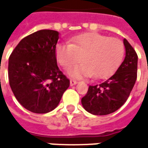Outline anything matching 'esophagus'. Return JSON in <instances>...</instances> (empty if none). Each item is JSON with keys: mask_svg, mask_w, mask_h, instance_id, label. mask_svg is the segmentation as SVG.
Instances as JSON below:
<instances>
[{"mask_svg": "<svg viewBox=\"0 0 148 148\" xmlns=\"http://www.w3.org/2000/svg\"><path fill=\"white\" fill-rule=\"evenodd\" d=\"M75 84H77L76 81H75V80H71L70 81V85H71V86H73V85H75Z\"/></svg>", "mask_w": 148, "mask_h": 148, "instance_id": "obj_1", "label": "esophagus"}]
</instances>
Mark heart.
<instances>
[{
    "instance_id": "obj_1",
    "label": "heart",
    "mask_w": 148,
    "mask_h": 148,
    "mask_svg": "<svg viewBox=\"0 0 148 148\" xmlns=\"http://www.w3.org/2000/svg\"><path fill=\"white\" fill-rule=\"evenodd\" d=\"M58 63L68 69L80 62L84 64L68 71L73 78L95 76L105 79L111 76L120 66L124 56L121 40L98 33H85L70 40V43H59L55 49Z\"/></svg>"
}]
</instances>
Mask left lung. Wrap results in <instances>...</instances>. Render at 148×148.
<instances>
[{
  "label": "left lung",
  "mask_w": 148,
  "mask_h": 148,
  "mask_svg": "<svg viewBox=\"0 0 148 148\" xmlns=\"http://www.w3.org/2000/svg\"><path fill=\"white\" fill-rule=\"evenodd\" d=\"M125 58L114 75L99 85L90 86L82 99L87 112L95 115L109 114L126 102L137 80L138 55L132 46L123 39Z\"/></svg>",
  "instance_id": "obj_1"
}]
</instances>
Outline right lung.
<instances>
[{"label": "right lung", "instance_id": "right-lung-1", "mask_svg": "<svg viewBox=\"0 0 148 148\" xmlns=\"http://www.w3.org/2000/svg\"><path fill=\"white\" fill-rule=\"evenodd\" d=\"M59 33L40 30L22 39L9 58L11 90L25 109L45 114L58 106L70 85L58 65L55 49Z\"/></svg>", "mask_w": 148, "mask_h": 148}]
</instances>
